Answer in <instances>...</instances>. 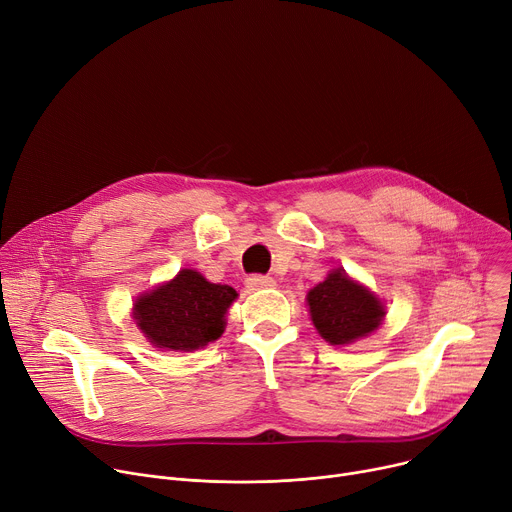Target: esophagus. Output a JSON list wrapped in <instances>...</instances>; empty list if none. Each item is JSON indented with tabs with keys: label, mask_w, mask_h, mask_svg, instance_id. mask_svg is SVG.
Instances as JSON below:
<instances>
[{
	"label": "esophagus",
	"mask_w": 512,
	"mask_h": 512,
	"mask_svg": "<svg viewBox=\"0 0 512 512\" xmlns=\"http://www.w3.org/2000/svg\"><path fill=\"white\" fill-rule=\"evenodd\" d=\"M245 284H247L249 290H263V288L275 286L273 277H267V275H249L247 280H245Z\"/></svg>",
	"instance_id": "obj_1"
}]
</instances>
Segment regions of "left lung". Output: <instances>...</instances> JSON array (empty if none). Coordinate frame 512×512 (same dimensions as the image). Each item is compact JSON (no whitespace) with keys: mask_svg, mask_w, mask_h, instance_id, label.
I'll use <instances>...</instances> for the list:
<instances>
[{"mask_svg":"<svg viewBox=\"0 0 512 512\" xmlns=\"http://www.w3.org/2000/svg\"><path fill=\"white\" fill-rule=\"evenodd\" d=\"M308 306L316 331L331 345L353 343L369 335L384 318L382 302L349 280L341 267L308 292Z\"/></svg>","mask_w":512,"mask_h":512,"instance_id":"1","label":"left lung"}]
</instances>
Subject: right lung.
I'll return each instance as SVG.
<instances>
[{"instance_id":"obj_1","label":"right lung","mask_w":512,"mask_h":512,"mask_svg":"<svg viewBox=\"0 0 512 512\" xmlns=\"http://www.w3.org/2000/svg\"><path fill=\"white\" fill-rule=\"evenodd\" d=\"M237 292L210 284L194 269H183L173 282L138 298L136 324L159 349L194 351L216 341L224 331V314Z\"/></svg>"}]
</instances>
